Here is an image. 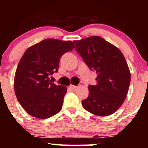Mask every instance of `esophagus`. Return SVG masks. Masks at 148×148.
<instances>
[{
    "label": "esophagus",
    "instance_id": "esophagus-1",
    "mask_svg": "<svg viewBox=\"0 0 148 148\" xmlns=\"http://www.w3.org/2000/svg\"><path fill=\"white\" fill-rule=\"evenodd\" d=\"M76 86H73V85H70V86H69V89L70 90H72V91H74V90H75L76 89Z\"/></svg>",
    "mask_w": 148,
    "mask_h": 148
}]
</instances>
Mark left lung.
<instances>
[{
	"mask_svg": "<svg viewBox=\"0 0 148 148\" xmlns=\"http://www.w3.org/2000/svg\"><path fill=\"white\" fill-rule=\"evenodd\" d=\"M74 43L85 63L97 74L95 86H88L89 95L82 101L83 107L99 116L113 114L126 99L131 81L130 69L123 53L99 36Z\"/></svg>",
	"mask_w": 148,
	"mask_h": 148,
	"instance_id": "8db88e82",
	"label": "left lung"
}]
</instances>
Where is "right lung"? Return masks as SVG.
I'll use <instances>...</instances> for the list:
<instances>
[{
	"instance_id": "obj_1",
	"label": "right lung",
	"mask_w": 148,
	"mask_h": 148,
	"mask_svg": "<svg viewBox=\"0 0 148 148\" xmlns=\"http://www.w3.org/2000/svg\"><path fill=\"white\" fill-rule=\"evenodd\" d=\"M74 48L72 41L46 39L23 53L15 73L14 92L30 115L46 119L62 109L67 88L54 84L49 76L58 72L62 56Z\"/></svg>"
}]
</instances>
